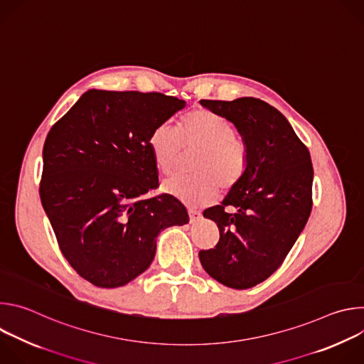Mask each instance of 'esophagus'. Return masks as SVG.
<instances>
[{"mask_svg":"<svg viewBox=\"0 0 364 364\" xmlns=\"http://www.w3.org/2000/svg\"><path fill=\"white\" fill-rule=\"evenodd\" d=\"M188 216H190V223H197L201 219V213L194 209H188Z\"/></svg>","mask_w":364,"mask_h":364,"instance_id":"esophagus-1","label":"esophagus"}]
</instances>
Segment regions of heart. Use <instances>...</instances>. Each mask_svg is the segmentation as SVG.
<instances>
[{"mask_svg": "<svg viewBox=\"0 0 364 364\" xmlns=\"http://www.w3.org/2000/svg\"><path fill=\"white\" fill-rule=\"evenodd\" d=\"M235 134L230 121L209 109L188 114L177 128L168 124L155 127L148 145L163 176L174 173L183 148H200L193 163L196 176L171 178L164 183V191L196 207L210 203L219 188L235 187L247 167V148Z\"/></svg>", "mask_w": 364, "mask_h": 364, "instance_id": "b5f03b06", "label": "heart"}]
</instances>
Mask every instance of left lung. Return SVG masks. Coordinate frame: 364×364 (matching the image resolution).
Here are the masks:
<instances>
[{
    "label": "left lung",
    "instance_id": "1",
    "mask_svg": "<svg viewBox=\"0 0 364 364\" xmlns=\"http://www.w3.org/2000/svg\"><path fill=\"white\" fill-rule=\"evenodd\" d=\"M200 103L236 127L247 148V167L222 204L204 210V218L216 222L220 239L198 257L218 282L252 288L281 267L306 225L313 207L311 155L288 119L261 99Z\"/></svg>",
    "mask_w": 364,
    "mask_h": 364
}]
</instances>
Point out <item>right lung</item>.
<instances>
[{"label": "right lung", "instance_id": "add662e5", "mask_svg": "<svg viewBox=\"0 0 364 364\" xmlns=\"http://www.w3.org/2000/svg\"><path fill=\"white\" fill-rule=\"evenodd\" d=\"M184 107L157 92L90 89L51 127L40 198L63 256L90 284L131 282L151 265L160 232L188 223L174 197L142 198L159 184L149 135Z\"/></svg>", "mask_w": 364, "mask_h": 364}]
</instances>
